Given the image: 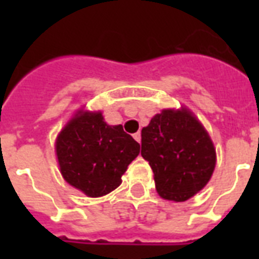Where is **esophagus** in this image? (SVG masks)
<instances>
[{"mask_svg":"<svg viewBox=\"0 0 259 259\" xmlns=\"http://www.w3.org/2000/svg\"><path fill=\"white\" fill-rule=\"evenodd\" d=\"M134 137V140H136V141L137 142H141V133H136L133 136Z\"/></svg>","mask_w":259,"mask_h":259,"instance_id":"obj_1","label":"esophagus"}]
</instances>
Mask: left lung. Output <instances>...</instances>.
<instances>
[{"instance_id":"left-lung-1","label":"left lung","mask_w":259,"mask_h":259,"mask_svg":"<svg viewBox=\"0 0 259 259\" xmlns=\"http://www.w3.org/2000/svg\"><path fill=\"white\" fill-rule=\"evenodd\" d=\"M141 156L153 170L156 191L169 201H185L212 177L217 150L199 118L185 106L164 109L141 130Z\"/></svg>"}]
</instances>
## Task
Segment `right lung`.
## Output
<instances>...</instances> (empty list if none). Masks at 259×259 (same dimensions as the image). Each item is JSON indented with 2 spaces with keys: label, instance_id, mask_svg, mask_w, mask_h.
<instances>
[{
  "label": "right lung",
  "instance_id": "right-lung-1",
  "mask_svg": "<svg viewBox=\"0 0 259 259\" xmlns=\"http://www.w3.org/2000/svg\"><path fill=\"white\" fill-rule=\"evenodd\" d=\"M55 153L63 179L89 197L105 196L140 154V144L122 125H109L101 110L84 106L59 132Z\"/></svg>",
  "mask_w": 259,
  "mask_h": 259
}]
</instances>
